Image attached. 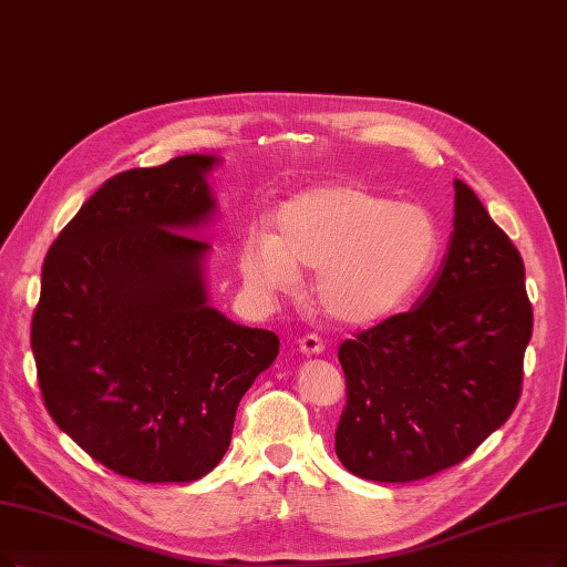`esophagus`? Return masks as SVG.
Wrapping results in <instances>:
<instances>
[{"mask_svg": "<svg viewBox=\"0 0 567 567\" xmlns=\"http://www.w3.org/2000/svg\"><path fill=\"white\" fill-rule=\"evenodd\" d=\"M323 342H321V337L319 334H305L302 339H300V351L305 353V355H319V353H323Z\"/></svg>", "mask_w": 567, "mask_h": 567, "instance_id": "obj_1", "label": "esophagus"}]
</instances>
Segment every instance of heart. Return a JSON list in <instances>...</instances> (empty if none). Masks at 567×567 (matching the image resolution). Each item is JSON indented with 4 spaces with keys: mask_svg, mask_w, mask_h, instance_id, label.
Wrapping results in <instances>:
<instances>
[{
    "mask_svg": "<svg viewBox=\"0 0 567 567\" xmlns=\"http://www.w3.org/2000/svg\"><path fill=\"white\" fill-rule=\"evenodd\" d=\"M435 214L355 184L305 190L279 207L277 235L248 228L239 271L258 300H277L316 269L313 296L332 321L389 319L433 275L442 256Z\"/></svg>",
    "mask_w": 567,
    "mask_h": 567,
    "instance_id": "b5f03b06",
    "label": "heart"
}]
</instances>
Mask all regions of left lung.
Listing matches in <instances>:
<instances>
[{
    "label": "left lung",
    "instance_id": "1",
    "mask_svg": "<svg viewBox=\"0 0 567 567\" xmlns=\"http://www.w3.org/2000/svg\"><path fill=\"white\" fill-rule=\"evenodd\" d=\"M454 233L416 307L347 339L334 451L355 477L416 482L465 461L520 395L533 334L526 269L480 197L454 181Z\"/></svg>",
    "mask_w": 567,
    "mask_h": 567
}]
</instances>
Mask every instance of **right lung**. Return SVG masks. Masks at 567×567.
I'll list each match as a JSON object with an SVG mask.
<instances>
[{"instance_id": "obj_1", "label": "right lung", "mask_w": 567, "mask_h": 567, "mask_svg": "<svg viewBox=\"0 0 567 567\" xmlns=\"http://www.w3.org/2000/svg\"><path fill=\"white\" fill-rule=\"evenodd\" d=\"M216 155L109 178L53 241L32 319L39 389L62 433L123 477L184 484L233 440L279 337L209 305L193 235L216 214Z\"/></svg>"}]
</instances>
